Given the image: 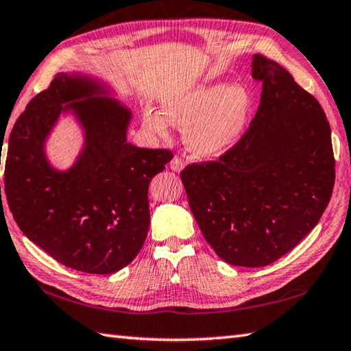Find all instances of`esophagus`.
<instances>
[{"label": "esophagus", "mask_w": 351, "mask_h": 351, "mask_svg": "<svg viewBox=\"0 0 351 351\" xmlns=\"http://www.w3.org/2000/svg\"><path fill=\"white\" fill-rule=\"evenodd\" d=\"M184 167H186V163H184V160H182L180 158H176L171 160V163H169V168L174 171V173H180V171H183L184 169Z\"/></svg>", "instance_id": "esophagus-1"}]
</instances>
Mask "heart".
<instances>
[{
	"label": "heart",
	"mask_w": 351,
	"mask_h": 351,
	"mask_svg": "<svg viewBox=\"0 0 351 351\" xmlns=\"http://www.w3.org/2000/svg\"><path fill=\"white\" fill-rule=\"evenodd\" d=\"M252 95L241 84H198L163 97L160 111L145 106L143 126L156 138H167L171 124L183 128L186 147L199 158H219L245 135Z\"/></svg>",
	"instance_id": "heart-1"
}]
</instances>
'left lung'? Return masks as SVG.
<instances>
[{
	"instance_id": "left-lung-1",
	"label": "left lung",
	"mask_w": 351,
	"mask_h": 351,
	"mask_svg": "<svg viewBox=\"0 0 351 351\" xmlns=\"http://www.w3.org/2000/svg\"><path fill=\"white\" fill-rule=\"evenodd\" d=\"M263 81L247 132L219 160L182 171L202 236L231 266H269L320 221L335 183L330 126L318 100L282 66L252 57Z\"/></svg>"
}]
</instances>
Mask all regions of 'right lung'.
<instances>
[{
  "label": "right lung",
  "instance_id": "1",
  "mask_svg": "<svg viewBox=\"0 0 351 351\" xmlns=\"http://www.w3.org/2000/svg\"><path fill=\"white\" fill-rule=\"evenodd\" d=\"M115 96L96 76L60 72L19 115L7 147L5 197L21 231L58 263L93 275L119 271L141 251L149 184L173 159L128 143L134 114ZM67 113L84 143L74 165L58 170L45 143Z\"/></svg>",
  "mask_w": 351,
  "mask_h": 351
}]
</instances>
